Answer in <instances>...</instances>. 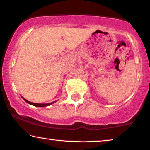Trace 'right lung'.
Instances as JSON below:
<instances>
[{"label":"right lung","mask_w":150,"mask_h":150,"mask_svg":"<svg viewBox=\"0 0 150 150\" xmlns=\"http://www.w3.org/2000/svg\"><path fill=\"white\" fill-rule=\"evenodd\" d=\"M25 99V101L27 103H29V104H31V105H34V106H37V107H45V106H47V105H49L52 104V103H32V102H30V101H29L26 100L25 99Z\"/></svg>","instance_id":"add662e5"}]
</instances>
